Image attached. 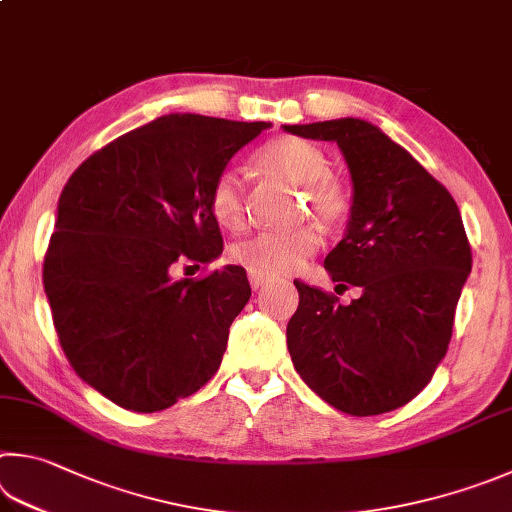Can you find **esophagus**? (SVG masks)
I'll use <instances>...</instances> for the list:
<instances>
[{
  "instance_id": "obj_1",
  "label": "esophagus",
  "mask_w": 512,
  "mask_h": 512,
  "mask_svg": "<svg viewBox=\"0 0 512 512\" xmlns=\"http://www.w3.org/2000/svg\"><path fill=\"white\" fill-rule=\"evenodd\" d=\"M248 282L250 286H253V291H259L264 284L271 282V277H268L266 273H257V271H248Z\"/></svg>"
}]
</instances>
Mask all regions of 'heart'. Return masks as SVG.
I'll list each match as a JSON object with an SVG mask.
<instances>
[{"mask_svg": "<svg viewBox=\"0 0 512 512\" xmlns=\"http://www.w3.org/2000/svg\"><path fill=\"white\" fill-rule=\"evenodd\" d=\"M257 163L264 172L291 185L304 188V203L311 215L324 226H336L349 212V194L345 185L329 176V161L320 147L293 136H282L266 143L257 154ZM210 210L221 226L239 230L246 219L244 181L232 167L212 183ZM320 248L318 230L300 226L282 232H259L230 248L235 262L248 271L277 275L293 273Z\"/></svg>", "mask_w": 512, "mask_h": 512, "instance_id": "b5f03b06", "label": "heart"}]
</instances>
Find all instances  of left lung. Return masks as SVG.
Instances as JSON below:
<instances>
[{
  "label": "left lung",
  "instance_id": "1",
  "mask_svg": "<svg viewBox=\"0 0 512 512\" xmlns=\"http://www.w3.org/2000/svg\"><path fill=\"white\" fill-rule=\"evenodd\" d=\"M284 132L331 141L345 156L351 212L324 268L338 286L362 291L340 304L295 280L300 304L286 327L288 353L304 383L336 410L392 412L430 383L450 345L472 268L459 208L405 147L367 120L284 125Z\"/></svg>",
  "mask_w": 512,
  "mask_h": 512
}]
</instances>
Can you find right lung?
I'll return each mask as SVG.
<instances>
[{
	"instance_id": "right-lung-1",
	"label": "right lung",
	"mask_w": 512,
	"mask_h": 512,
	"mask_svg": "<svg viewBox=\"0 0 512 512\" xmlns=\"http://www.w3.org/2000/svg\"><path fill=\"white\" fill-rule=\"evenodd\" d=\"M268 127L161 116L91 154L64 185L44 293L64 356L111 403L161 412L217 374L250 300L246 271L174 282L172 268L221 255L212 183Z\"/></svg>"
}]
</instances>
